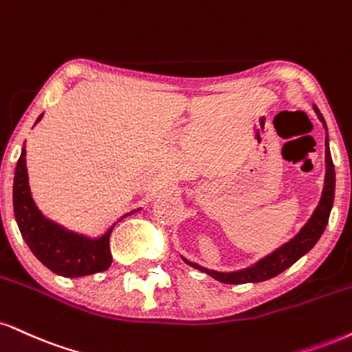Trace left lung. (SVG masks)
Returning a JSON list of instances; mask_svg holds the SVG:
<instances>
[{
	"label": "left lung",
	"instance_id": "left-lung-1",
	"mask_svg": "<svg viewBox=\"0 0 352 352\" xmlns=\"http://www.w3.org/2000/svg\"><path fill=\"white\" fill-rule=\"evenodd\" d=\"M313 109H315V113L318 114L320 121L323 122L326 129V122L323 120V116H321L320 109L316 107H313ZM324 146H326L324 149L326 175H324V187H323V193H321V200L318 203V206H316V210L313 211L311 218L308 219V223L305 224L294 239H290L289 243L283 244L282 248H278L277 251H274L270 256L261 259L257 264H254L252 267L238 270V272H214V270L201 267V265L195 264V262H190L187 259L184 261L187 262L188 265H192V267L211 275V277L217 278V280L223 283L264 282L283 272L285 269H289L290 265H294L300 257L305 256L313 245L318 243L321 234H323L326 224H328L329 213H331V206L334 200V182H336V179H334V165H333V159H331V154H329V147H328V135H326Z\"/></svg>",
	"mask_w": 352,
	"mask_h": 352
}]
</instances>
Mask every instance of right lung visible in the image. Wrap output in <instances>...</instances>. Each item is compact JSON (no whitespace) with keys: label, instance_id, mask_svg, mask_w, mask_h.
Wrapping results in <instances>:
<instances>
[{"label":"right lung","instance_id":"obj_1","mask_svg":"<svg viewBox=\"0 0 352 352\" xmlns=\"http://www.w3.org/2000/svg\"><path fill=\"white\" fill-rule=\"evenodd\" d=\"M41 118L42 114L37 118V121H41ZM12 206H14V217L19 231L29 249L52 272L62 277L75 278L103 272L111 265L113 257L109 251V236L114 226L101 238L90 239L63 230L62 226L42 217L29 190L26 147L21 151V157L16 165Z\"/></svg>","mask_w":352,"mask_h":352}]
</instances>
